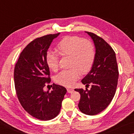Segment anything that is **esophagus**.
<instances>
[{"label": "esophagus", "instance_id": "obj_1", "mask_svg": "<svg viewBox=\"0 0 134 134\" xmlns=\"http://www.w3.org/2000/svg\"><path fill=\"white\" fill-rule=\"evenodd\" d=\"M67 91H68V92L69 93H72V92H74V89H72V88H67Z\"/></svg>", "mask_w": 134, "mask_h": 134}]
</instances>
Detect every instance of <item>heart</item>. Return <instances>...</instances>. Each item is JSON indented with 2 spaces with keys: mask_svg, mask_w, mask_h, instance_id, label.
<instances>
[{
  "mask_svg": "<svg viewBox=\"0 0 134 134\" xmlns=\"http://www.w3.org/2000/svg\"><path fill=\"white\" fill-rule=\"evenodd\" d=\"M57 51L62 56H69L68 69L62 71L55 78L57 84L67 86H73L79 79L80 74H87L93 66L95 50L93 43L77 36H67L62 39L57 45ZM46 62L50 69L57 71L59 67V56L57 53L48 51Z\"/></svg>",
  "mask_w": 134,
  "mask_h": 134,
  "instance_id": "obj_1",
  "label": "heart"
}]
</instances>
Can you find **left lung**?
Masks as SVG:
<instances>
[{
    "label": "left lung",
    "mask_w": 134,
    "mask_h": 134,
    "mask_svg": "<svg viewBox=\"0 0 134 134\" xmlns=\"http://www.w3.org/2000/svg\"><path fill=\"white\" fill-rule=\"evenodd\" d=\"M93 40L95 57L91 70L81 80L90 90L75 88L81 95L79 108L84 114L93 116L104 110L116 93L119 79L116 53L105 41L93 33L86 32Z\"/></svg>",
    "instance_id": "1"
}]
</instances>
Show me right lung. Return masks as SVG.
Masks as SVG:
<instances>
[{
  "instance_id": "right-lung-1",
  "label": "right lung",
  "mask_w": 134,
  "mask_h": 134,
  "mask_svg": "<svg viewBox=\"0 0 134 134\" xmlns=\"http://www.w3.org/2000/svg\"><path fill=\"white\" fill-rule=\"evenodd\" d=\"M59 34L47 35L32 41L20 53L14 68V83L19 102L29 114L39 120L55 118L60 113L66 93L64 87L55 84L51 92L44 90L46 83L51 81L46 53Z\"/></svg>"
}]
</instances>
